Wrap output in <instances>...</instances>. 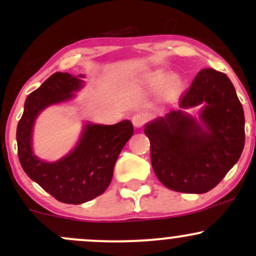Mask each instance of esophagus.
Segmentation results:
<instances>
[{
  "label": "esophagus",
  "mask_w": 256,
  "mask_h": 256,
  "mask_svg": "<svg viewBox=\"0 0 256 256\" xmlns=\"http://www.w3.org/2000/svg\"><path fill=\"white\" fill-rule=\"evenodd\" d=\"M146 122V116L144 115L142 112H138L132 116V124L135 128H141Z\"/></svg>",
  "instance_id": "esophagus-1"
}]
</instances>
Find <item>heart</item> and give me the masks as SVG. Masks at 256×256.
I'll return each instance as SVG.
<instances>
[{
  "label": "heart",
  "mask_w": 256,
  "mask_h": 256,
  "mask_svg": "<svg viewBox=\"0 0 256 256\" xmlns=\"http://www.w3.org/2000/svg\"><path fill=\"white\" fill-rule=\"evenodd\" d=\"M167 76H167L166 73H164V72H157V73L152 74V76H151L152 84L160 86V85H162L164 82H166ZM168 88H170V90L174 92H180V88H182V80L178 78V76H172V78L168 80Z\"/></svg>",
  "instance_id": "b5f03b06"
}]
</instances>
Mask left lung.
<instances>
[{
  "label": "left lung",
  "instance_id": "8db88e82",
  "mask_svg": "<svg viewBox=\"0 0 256 256\" xmlns=\"http://www.w3.org/2000/svg\"><path fill=\"white\" fill-rule=\"evenodd\" d=\"M206 104L202 126L180 112L146 125L154 174L180 193L213 190L238 162L245 144V118L236 89L224 73L203 69L180 98V108Z\"/></svg>",
  "mask_w": 256,
  "mask_h": 256
}]
</instances>
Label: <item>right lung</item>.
Listing matches in <instances>:
<instances>
[{"mask_svg":"<svg viewBox=\"0 0 256 256\" xmlns=\"http://www.w3.org/2000/svg\"><path fill=\"white\" fill-rule=\"evenodd\" d=\"M82 80L69 73H54L30 92L17 125V148L20 166L56 200L82 204L102 194L112 180L115 162L134 134L128 120L115 125H89L73 152L56 162H43L33 154L30 140L34 118L44 108L73 96Z\"/></svg>","mask_w":256,"mask_h":256,"instance_id":"obj_1","label":"right lung"}]
</instances>
